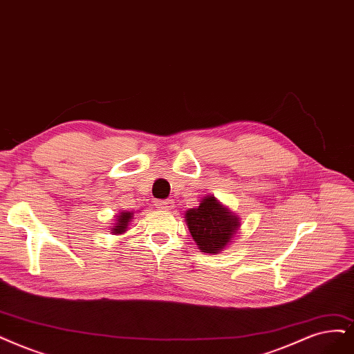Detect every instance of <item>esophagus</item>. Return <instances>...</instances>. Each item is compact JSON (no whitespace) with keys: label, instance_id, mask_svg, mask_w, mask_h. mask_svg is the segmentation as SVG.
I'll return each mask as SVG.
<instances>
[{"label":"esophagus","instance_id":"1","mask_svg":"<svg viewBox=\"0 0 354 354\" xmlns=\"http://www.w3.org/2000/svg\"><path fill=\"white\" fill-rule=\"evenodd\" d=\"M154 205L157 208H162V210H169V208L174 207V201L172 200H157V201H154Z\"/></svg>","mask_w":354,"mask_h":354}]
</instances>
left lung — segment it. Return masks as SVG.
Wrapping results in <instances>:
<instances>
[{
	"instance_id": "left-lung-1",
	"label": "left lung",
	"mask_w": 354,
	"mask_h": 354,
	"mask_svg": "<svg viewBox=\"0 0 354 354\" xmlns=\"http://www.w3.org/2000/svg\"><path fill=\"white\" fill-rule=\"evenodd\" d=\"M185 221L198 250L213 255L225 251L241 229V217L214 195H205L197 208H189Z\"/></svg>"
}]
</instances>
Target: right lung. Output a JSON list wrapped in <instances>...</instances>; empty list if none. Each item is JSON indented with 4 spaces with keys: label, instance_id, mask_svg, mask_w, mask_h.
<instances>
[{
    "label": "right lung",
    "instance_id": "1",
    "mask_svg": "<svg viewBox=\"0 0 354 354\" xmlns=\"http://www.w3.org/2000/svg\"><path fill=\"white\" fill-rule=\"evenodd\" d=\"M115 218H116L115 223L111 226V233L112 234H121V233L127 232L128 225L131 223V220L134 218V213L122 210V212H120V214L115 216Z\"/></svg>",
    "mask_w": 354,
    "mask_h": 354
}]
</instances>
